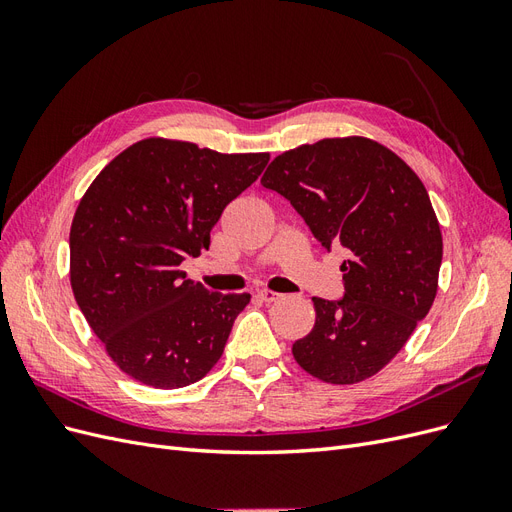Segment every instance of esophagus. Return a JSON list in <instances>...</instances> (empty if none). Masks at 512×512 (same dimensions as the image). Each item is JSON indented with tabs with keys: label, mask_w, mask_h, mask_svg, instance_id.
Listing matches in <instances>:
<instances>
[{
	"label": "esophagus",
	"mask_w": 512,
	"mask_h": 512,
	"mask_svg": "<svg viewBox=\"0 0 512 512\" xmlns=\"http://www.w3.org/2000/svg\"><path fill=\"white\" fill-rule=\"evenodd\" d=\"M256 294H258V299L265 301V303H275V301H280V299L284 297V294L275 292V290H269V288H262V290H258Z\"/></svg>",
	"instance_id": "obj_1"
}]
</instances>
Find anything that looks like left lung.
<instances>
[{
	"mask_svg": "<svg viewBox=\"0 0 512 512\" xmlns=\"http://www.w3.org/2000/svg\"><path fill=\"white\" fill-rule=\"evenodd\" d=\"M260 183L288 198L324 247L348 250L344 299H312L314 329L292 344L294 361L329 384L376 376L438 292L442 232L423 181L389 147L344 136L284 151Z\"/></svg>",
	"mask_w": 512,
	"mask_h": 512,
	"instance_id": "obj_1",
	"label": "left lung"
}]
</instances>
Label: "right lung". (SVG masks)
I'll list each match as a JSON object with an SVG mask.
<instances>
[{
    "label": "right lung",
    "instance_id": "obj_1",
    "mask_svg": "<svg viewBox=\"0 0 512 512\" xmlns=\"http://www.w3.org/2000/svg\"><path fill=\"white\" fill-rule=\"evenodd\" d=\"M269 153H220L143 138L108 162L76 207L70 284L111 361L153 389H181L220 361L250 294L185 280L211 228L258 179Z\"/></svg>",
    "mask_w": 512,
    "mask_h": 512
}]
</instances>
